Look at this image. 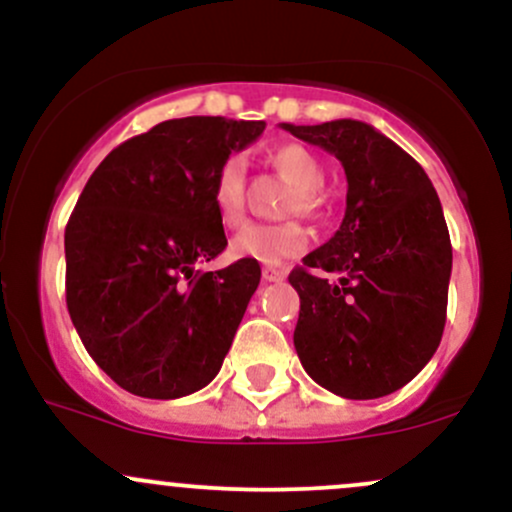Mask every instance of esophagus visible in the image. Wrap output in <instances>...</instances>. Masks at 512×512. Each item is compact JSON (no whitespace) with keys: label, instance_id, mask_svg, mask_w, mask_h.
Masks as SVG:
<instances>
[{"label":"esophagus","instance_id":"34e87169","mask_svg":"<svg viewBox=\"0 0 512 512\" xmlns=\"http://www.w3.org/2000/svg\"><path fill=\"white\" fill-rule=\"evenodd\" d=\"M286 277L284 269H277V267H262V279L265 282H282Z\"/></svg>","mask_w":512,"mask_h":512}]
</instances>
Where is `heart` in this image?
I'll return each mask as SVG.
<instances>
[{
	"instance_id": "b5f03b06",
	"label": "heart",
	"mask_w": 512,
	"mask_h": 512,
	"mask_svg": "<svg viewBox=\"0 0 512 512\" xmlns=\"http://www.w3.org/2000/svg\"><path fill=\"white\" fill-rule=\"evenodd\" d=\"M272 162L277 170L296 187V196L291 201V209L301 213L320 211L323 196H320V184H323V167L311 150L303 145L289 143L282 145L272 153ZM211 206L216 211L218 221L223 226H238L245 216V167L243 160L235 155L226 157L218 165L211 182ZM308 245V235L299 223H250L230 240V252L235 257H247V260L265 262V265H279L289 257L301 255Z\"/></svg>"
}]
</instances>
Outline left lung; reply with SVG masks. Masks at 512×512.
I'll return each mask as SVG.
<instances>
[{
	"label": "left lung",
	"instance_id": "1",
	"mask_svg": "<svg viewBox=\"0 0 512 512\" xmlns=\"http://www.w3.org/2000/svg\"><path fill=\"white\" fill-rule=\"evenodd\" d=\"M345 167L340 230L289 274L294 347L316 384L352 401L406 386L442 340L452 243L423 167L364 121L282 123Z\"/></svg>",
	"mask_w": 512,
	"mask_h": 512
}]
</instances>
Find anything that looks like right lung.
I'll return each instance as SVG.
<instances>
[{
	"mask_svg": "<svg viewBox=\"0 0 512 512\" xmlns=\"http://www.w3.org/2000/svg\"><path fill=\"white\" fill-rule=\"evenodd\" d=\"M265 121L187 116L111 150L65 228L67 311L121 389L182 398L218 374L260 284L257 260L201 272L226 250L211 182Z\"/></svg>",
	"mask_w": 512,
	"mask_h": 512,
	"instance_id": "add662e5",
	"label": "right lung"
}]
</instances>
